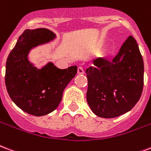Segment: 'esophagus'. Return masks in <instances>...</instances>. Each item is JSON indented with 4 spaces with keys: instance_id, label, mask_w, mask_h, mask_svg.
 Here are the masks:
<instances>
[{
    "instance_id": "obj_1",
    "label": "esophagus",
    "mask_w": 151,
    "mask_h": 151,
    "mask_svg": "<svg viewBox=\"0 0 151 151\" xmlns=\"http://www.w3.org/2000/svg\"><path fill=\"white\" fill-rule=\"evenodd\" d=\"M78 74H83L84 73V70L81 66H79L78 68Z\"/></svg>"
}]
</instances>
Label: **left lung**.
<instances>
[{"label": "left lung", "mask_w": 151, "mask_h": 151, "mask_svg": "<svg viewBox=\"0 0 151 151\" xmlns=\"http://www.w3.org/2000/svg\"><path fill=\"white\" fill-rule=\"evenodd\" d=\"M87 102L97 116L114 118L129 111L139 101L143 88L144 65L132 35L113 60L99 58L86 70Z\"/></svg>", "instance_id": "8db88e82"}]
</instances>
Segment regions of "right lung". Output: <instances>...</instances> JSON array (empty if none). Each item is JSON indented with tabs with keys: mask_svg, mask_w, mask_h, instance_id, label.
Returning <instances> with one entry per match:
<instances>
[{
	"mask_svg": "<svg viewBox=\"0 0 151 151\" xmlns=\"http://www.w3.org/2000/svg\"><path fill=\"white\" fill-rule=\"evenodd\" d=\"M55 36L47 28L25 30L7 58L5 86L10 98L23 111L36 116L57 109L63 91L78 70L76 65L60 70L52 63L37 70L28 63L30 49Z\"/></svg>",
	"mask_w": 151,
	"mask_h": 151,
	"instance_id": "add662e5",
	"label": "right lung"
}]
</instances>
